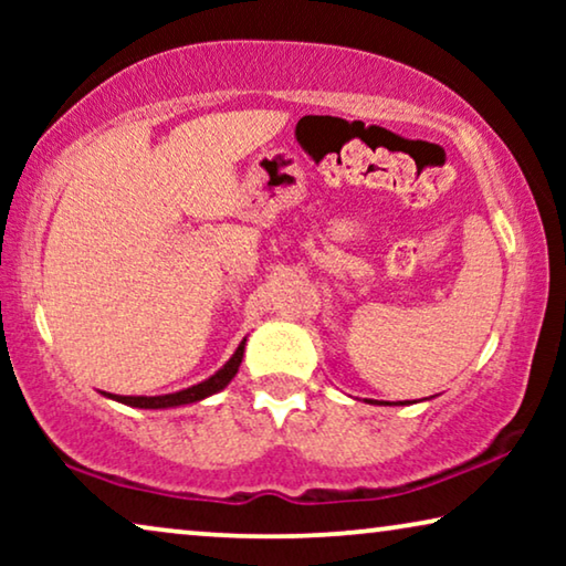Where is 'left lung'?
Here are the masks:
<instances>
[{
  "mask_svg": "<svg viewBox=\"0 0 566 566\" xmlns=\"http://www.w3.org/2000/svg\"><path fill=\"white\" fill-rule=\"evenodd\" d=\"M399 405H405V401H399Z\"/></svg>",
  "mask_w": 566,
  "mask_h": 566,
  "instance_id": "8db88e82",
  "label": "left lung"
}]
</instances>
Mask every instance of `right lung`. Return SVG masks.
<instances>
[{
  "mask_svg": "<svg viewBox=\"0 0 566 566\" xmlns=\"http://www.w3.org/2000/svg\"><path fill=\"white\" fill-rule=\"evenodd\" d=\"M244 343H247V339H242V345L237 347V353L231 355V360L227 363V366H223L219 374L206 378L203 384L190 386V389H182V391H175V394H165V397H115V394H113V399L123 401V405H128V407H138V409H165V407L190 405V401H200V399L211 397V394L221 391L223 386H227L231 378L237 376L239 363H242V358H244Z\"/></svg>",
  "mask_w": 566,
  "mask_h": 566,
  "instance_id": "add662e5",
  "label": "right lung"
}]
</instances>
